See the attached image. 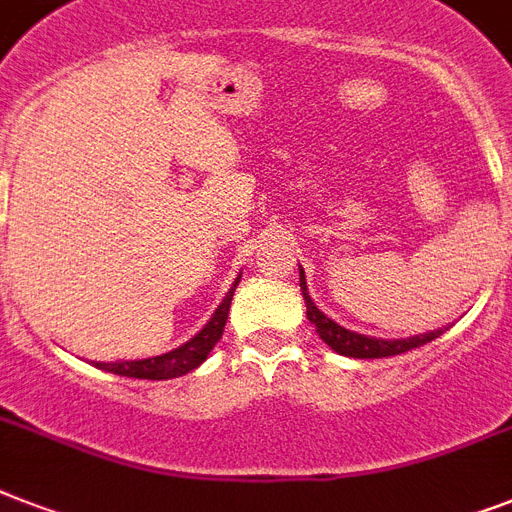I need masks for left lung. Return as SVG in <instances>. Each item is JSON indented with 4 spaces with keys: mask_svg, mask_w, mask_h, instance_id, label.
<instances>
[{
    "mask_svg": "<svg viewBox=\"0 0 512 512\" xmlns=\"http://www.w3.org/2000/svg\"><path fill=\"white\" fill-rule=\"evenodd\" d=\"M300 289H303L305 305H308V319L316 327L319 337L327 342L329 348L342 353V356L350 358H385V356H398V353H406V350L420 348L425 342L436 340L438 335H444V329H436V332H428V335L409 337V340H377V337L358 335V332H350V329L340 327L337 321L327 319L324 313L316 308V303L308 295V287H305V271L300 268Z\"/></svg>",
    "mask_w": 512,
    "mask_h": 512,
    "instance_id": "8db88e82",
    "label": "left lung"
}]
</instances>
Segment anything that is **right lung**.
Masks as SVG:
<instances>
[{"mask_svg":"<svg viewBox=\"0 0 512 512\" xmlns=\"http://www.w3.org/2000/svg\"><path fill=\"white\" fill-rule=\"evenodd\" d=\"M241 279V276H239ZM239 279L233 281L231 292L225 295V300L217 305V311L212 313V319L207 321V327L201 329L199 335L188 340L180 348L164 353V356L143 358V361H119V364H95L98 369L106 372L122 374V377H138V380H172V377H183L199 364H204V358L209 356V350L215 348L217 340L223 337L225 321H228V308H231L233 292L239 287Z\"/></svg>","mask_w":512,"mask_h":512,"instance_id":"1","label":"right lung"}]
</instances>
